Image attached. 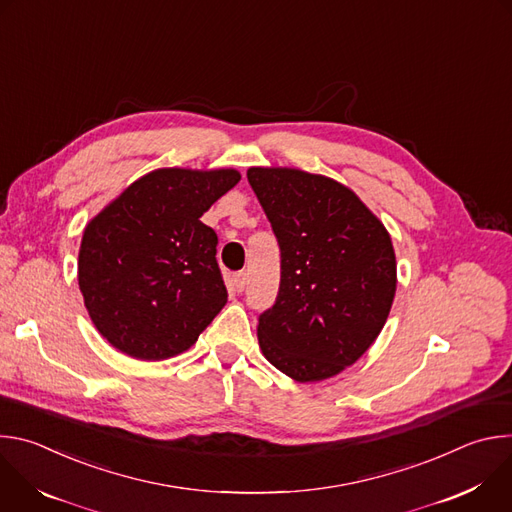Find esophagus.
<instances>
[{"label":"esophagus","instance_id":"1","mask_svg":"<svg viewBox=\"0 0 512 512\" xmlns=\"http://www.w3.org/2000/svg\"><path fill=\"white\" fill-rule=\"evenodd\" d=\"M233 281H235L237 291H243L245 285H247V271H237L235 277H233Z\"/></svg>","mask_w":512,"mask_h":512}]
</instances>
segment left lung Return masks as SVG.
I'll list each match as a JSON object with an SVG mask.
<instances>
[{"instance_id": "left-lung-1", "label": "left lung", "mask_w": 512, "mask_h": 512, "mask_svg": "<svg viewBox=\"0 0 512 512\" xmlns=\"http://www.w3.org/2000/svg\"><path fill=\"white\" fill-rule=\"evenodd\" d=\"M281 251L275 304L257 338L275 369L324 381L356 362L383 330L397 287L391 237L346 186L291 168H249Z\"/></svg>"}]
</instances>
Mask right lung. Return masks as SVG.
Instances as JSON below:
<instances>
[{"instance_id": "add662e5", "label": "right lung", "mask_w": 512, "mask_h": 512, "mask_svg": "<svg viewBox=\"0 0 512 512\" xmlns=\"http://www.w3.org/2000/svg\"><path fill=\"white\" fill-rule=\"evenodd\" d=\"M239 180L235 170H156L87 225L79 287L117 350L137 360L176 356L225 308L218 237L200 216Z\"/></svg>"}]
</instances>
